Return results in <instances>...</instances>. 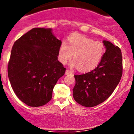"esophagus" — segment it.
<instances>
[{
  "instance_id": "34e87169",
  "label": "esophagus",
  "mask_w": 134,
  "mask_h": 134,
  "mask_svg": "<svg viewBox=\"0 0 134 134\" xmlns=\"http://www.w3.org/2000/svg\"><path fill=\"white\" fill-rule=\"evenodd\" d=\"M72 74V72L69 70H66L65 71V75H71Z\"/></svg>"
}]
</instances>
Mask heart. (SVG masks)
Masks as SVG:
<instances>
[{
    "label": "heart",
    "mask_w": 134,
    "mask_h": 134,
    "mask_svg": "<svg viewBox=\"0 0 134 134\" xmlns=\"http://www.w3.org/2000/svg\"><path fill=\"white\" fill-rule=\"evenodd\" d=\"M104 53V47L100 41H94L81 35H74L69 39L68 44L62 42L58 50V60L65 64L74 60L71 66L77 67L81 71H90L99 65Z\"/></svg>",
    "instance_id": "1"
}]
</instances>
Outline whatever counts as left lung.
Masks as SVG:
<instances>
[{
    "label": "left lung",
    "instance_id": "1",
    "mask_svg": "<svg viewBox=\"0 0 134 134\" xmlns=\"http://www.w3.org/2000/svg\"><path fill=\"white\" fill-rule=\"evenodd\" d=\"M106 48L99 65L91 71L75 75L73 97L86 107L98 105L110 97L122 76V55L120 48L111 42L103 41Z\"/></svg>",
    "mask_w": 134,
    "mask_h": 134
}]
</instances>
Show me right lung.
I'll use <instances>...</instances> for the list:
<instances>
[{
	"mask_svg": "<svg viewBox=\"0 0 134 134\" xmlns=\"http://www.w3.org/2000/svg\"><path fill=\"white\" fill-rule=\"evenodd\" d=\"M62 41L52 29L35 27L15 41L8 63V77L18 98L27 106H43L66 69L58 60Z\"/></svg>",
	"mask_w": 134,
	"mask_h": 134,
	"instance_id": "obj_1",
	"label": "right lung"
}]
</instances>
